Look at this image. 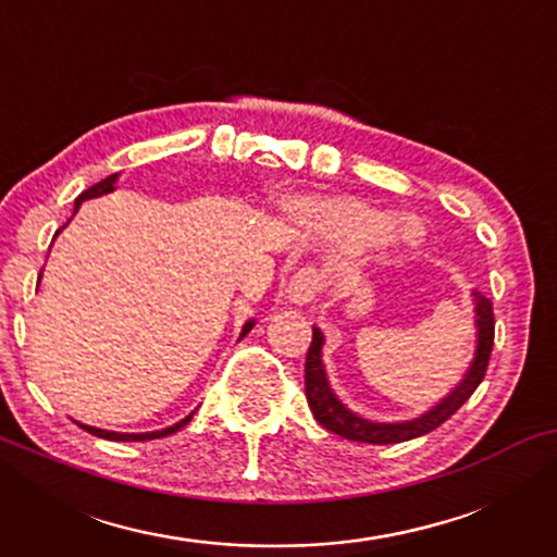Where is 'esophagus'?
<instances>
[{
	"label": "esophagus",
	"instance_id": "34e87169",
	"mask_svg": "<svg viewBox=\"0 0 557 557\" xmlns=\"http://www.w3.org/2000/svg\"><path fill=\"white\" fill-rule=\"evenodd\" d=\"M317 292H319V276H317L314 269L296 271L286 284V299L296 304V307H304V304H309L317 296Z\"/></svg>",
	"mask_w": 557,
	"mask_h": 557
}]
</instances>
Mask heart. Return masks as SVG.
Segmentation results:
<instances>
[{"mask_svg": "<svg viewBox=\"0 0 557 557\" xmlns=\"http://www.w3.org/2000/svg\"><path fill=\"white\" fill-rule=\"evenodd\" d=\"M284 210L319 238L342 250L372 248L383 238L387 246L410 250L423 240V235L413 233L408 223H395V212L355 197L299 195L284 200Z\"/></svg>", "mask_w": 557, "mask_h": 557, "instance_id": "b5f03b06", "label": "heart"}]
</instances>
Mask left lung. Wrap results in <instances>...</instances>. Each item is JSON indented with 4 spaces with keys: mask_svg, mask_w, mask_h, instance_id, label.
Listing matches in <instances>:
<instances>
[{
    "mask_svg": "<svg viewBox=\"0 0 557 557\" xmlns=\"http://www.w3.org/2000/svg\"><path fill=\"white\" fill-rule=\"evenodd\" d=\"M471 304H474V357H471L469 370L463 372V380L446 395L444 400L436 403L431 410H425L423 416L410 418V421H370L362 418L355 410H349L345 403L337 398V393L332 391L330 377H326V368L322 360L324 349V332L314 326L311 334V347L307 355V368H304V380H307V400L311 413L326 431L337 433L342 438L360 441V444H400V441H410L423 436L433 429H438L441 423L448 421L463 403L471 398V393L476 391L479 383L484 380L486 364H490L492 345H494V314H492V301L479 292H471Z\"/></svg>",
    "mask_w": 557,
    "mask_h": 557,
    "instance_id": "left-lung-1",
    "label": "left lung"
}]
</instances>
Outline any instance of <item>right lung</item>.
Wrapping results in <instances>:
<instances>
[{"mask_svg":"<svg viewBox=\"0 0 557 557\" xmlns=\"http://www.w3.org/2000/svg\"><path fill=\"white\" fill-rule=\"evenodd\" d=\"M116 182H119V172L116 174H109V177L106 180H101V182H96L94 187H88V189H83V193L75 197V208H73V212H78V208L86 200H94V197H101V195H109V193H113V189H116ZM67 223H71V220H67ZM65 227V225H63ZM63 227H60V231H63ZM58 231V233H60ZM55 233V235H58ZM256 326V319H248L246 324H243V330H240V337H246V334L253 330ZM193 416H195V410L189 416H185L182 418V421H177L174 425H166V429H162V431H147V433H119V431H106V429H96V425H86V423H78L83 431H88V433H94V436H98V438H109V441H151V438H164V436H170V433H177L182 425H187L189 421H193Z\"/></svg>","mask_w":557,"mask_h":557,"instance_id":"right-lung-1","label":"right lung"}]
</instances>
